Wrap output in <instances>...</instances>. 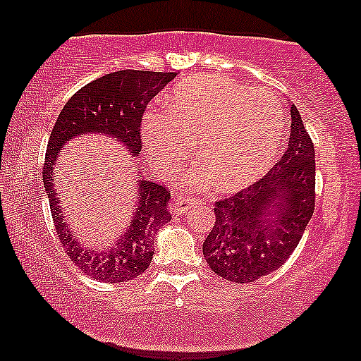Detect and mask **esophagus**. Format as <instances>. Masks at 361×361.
Returning a JSON list of instances; mask_svg holds the SVG:
<instances>
[{
  "mask_svg": "<svg viewBox=\"0 0 361 361\" xmlns=\"http://www.w3.org/2000/svg\"><path fill=\"white\" fill-rule=\"evenodd\" d=\"M202 205L200 199H192V197H177L172 204V214L174 215H182L185 214L187 210L194 209V207Z\"/></svg>",
  "mask_w": 361,
  "mask_h": 361,
  "instance_id": "esophagus-1",
  "label": "esophagus"
}]
</instances>
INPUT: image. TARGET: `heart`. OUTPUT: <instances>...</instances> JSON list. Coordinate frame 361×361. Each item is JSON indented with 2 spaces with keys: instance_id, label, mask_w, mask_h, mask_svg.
I'll return each mask as SVG.
<instances>
[{
  "instance_id": "obj_1",
  "label": "heart",
  "mask_w": 361,
  "mask_h": 361,
  "mask_svg": "<svg viewBox=\"0 0 361 361\" xmlns=\"http://www.w3.org/2000/svg\"><path fill=\"white\" fill-rule=\"evenodd\" d=\"M142 142L154 169L176 177L199 135L202 161L185 184L202 189L214 180L228 192L251 184L273 164L286 140V120L276 98L216 75L179 83L164 108L142 116Z\"/></svg>"
}]
</instances>
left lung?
Returning a JSON list of instances; mask_svg holds the SVG:
<instances>
[{
  "mask_svg": "<svg viewBox=\"0 0 361 361\" xmlns=\"http://www.w3.org/2000/svg\"><path fill=\"white\" fill-rule=\"evenodd\" d=\"M315 207V152L290 105L288 151L266 176L215 202V225L202 250L212 271L253 283L281 268L302 238Z\"/></svg>",
  "mask_w": 361,
  "mask_h": 361,
  "instance_id": "8db88e82",
  "label": "left lung"
}]
</instances>
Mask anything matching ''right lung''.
Masks as SVG:
<instances>
[{"label": "right lung", "instance_id": "obj_1", "mask_svg": "<svg viewBox=\"0 0 361 361\" xmlns=\"http://www.w3.org/2000/svg\"><path fill=\"white\" fill-rule=\"evenodd\" d=\"M177 75L176 72L118 71L87 83L68 98L54 125L42 166V182L51 205L57 236L68 258L83 273L103 283H123L145 273L154 253V233L171 221L167 210L171 190L141 177L140 197L130 228L116 240L108 253L83 250L72 238L63 210L54 190L56 161L72 137L85 133H102L121 142L133 156L141 152V120L147 103ZM59 169V167H57Z\"/></svg>", "mask_w": 361, "mask_h": 361}]
</instances>
